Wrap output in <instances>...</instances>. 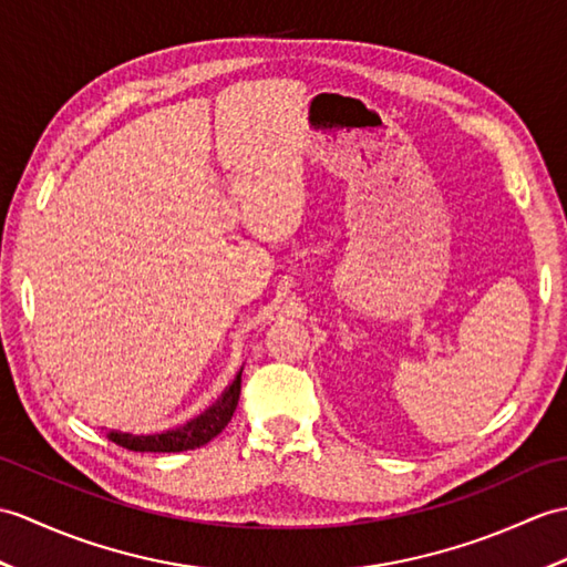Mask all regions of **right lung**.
I'll return each mask as SVG.
<instances>
[{"label": "right lung", "instance_id": "1", "mask_svg": "<svg viewBox=\"0 0 567 567\" xmlns=\"http://www.w3.org/2000/svg\"><path fill=\"white\" fill-rule=\"evenodd\" d=\"M241 393V372L229 384V389L221 393V399L207 408L203 415L193 417L190 423L176 430H166L162 434H130V432H117L111 430L109 440L125 446V450L133 452H186L197 450V446L207 444L215 440L217 434L227 427L231 420L236 403H239Z\"/></svg>", "mask_w": 567, "mask_h": 567}]
</instances>
